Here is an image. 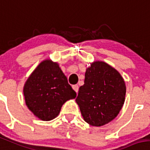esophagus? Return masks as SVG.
<instances>
[{"label":"esophagus","mask_w":150,"mask_h":150,"mask_svg":"<svg viewBox=\"0 0 150 150\" xmlns=\"http://www.w3.org/2000/svg\"><path fill=\"white\" fill-rule=\"evenodd\" d=\"M72 88H73V89H74V90L76 92V94H77L78 91H79V86H78L77 85H74V86H72Z\"/></svg>","instance_id":"esophagus-1"}]
</instances>
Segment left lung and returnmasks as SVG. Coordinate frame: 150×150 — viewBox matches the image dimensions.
Returning <instances> with one entry per match:
<instances>
[{
	"instance_id": "obj_1",
	"label": "left lung",
	"mask_w": 150,
	"mask_h": 150,
	"mask_svg": "<svg viewBox=\"0 0 150 150\" xmlns=\"http://www.w3.org/2000/svg\"><path fill=\"white\" fill-rule=\"evenodd\" d=\"M85 76L76 99L82 117L91 126L107 124L117 116L124 104V79L116 69L102 61L91 63Z\"/></svg>"
}]
</instances>
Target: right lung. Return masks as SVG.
Masks as SVG:
<instances>
[{
  "label": "right lung",
  "mask_w": 150,
  "mask_h": 150,
  "mask_svg": "<svg viewBox=\"0 0 150 150\" xmlns=\"http://www.w3.org/2000/svg\"><path fill=\"white\" fill-rule=\"evenodd\" d=\"M27 108L43 121L58 116L63 104L76 97L59 64L45 59L30 74L24 86Z\"/></svg>",
  "instance_id": "add662e5"
}]
</instances>
